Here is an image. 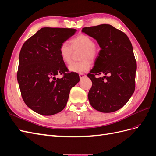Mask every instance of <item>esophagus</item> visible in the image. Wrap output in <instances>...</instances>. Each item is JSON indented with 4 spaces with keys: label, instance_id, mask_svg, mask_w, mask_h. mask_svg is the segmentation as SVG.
Wrapping results in <instances>:
<instances>
[{
    "label": "esophagus",
    "instance_id": "1",
    "mask_svg": "<svg viewBox=\"0 0 156 156\" xmlns=\"http://www.w3.org/2000/svg\"><path fill=\"white\" fill-rule=\"evenodd\" d=\"M85 77H86V75L83 74V73L79 74V78H80L81 79H83V78H85Z\"/></svg>",
    "mask_w": 156,
    "mask_h": 156
}]
</instances>
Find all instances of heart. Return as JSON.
Listing matches in <instances>:
<instances>
[{"label": "heart", "mask_w": 156, "mask_h": 156, "mask_svg": "<svg viewBox=\"0 0 156 156\" xmlns=\"http://www.w3.org/2000/svg\"><path fill=\"white\" fill-rule=\"evenodd\" d=\"M71 46L67 42H63L59 48L60 58L66 64L71 62L73 49H82L80 54L81 61L72 63L69 66V70L77 73H83L88 71L91 67L90 60H94L98 55V50L94 45V40L88 35L80 34L70 40Z\"/></svg>", "instance_id": "b5f03b06"}]
</instances>
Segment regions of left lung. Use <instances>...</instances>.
<instances>
[{"instance_id":"1","label":"left lung","mask_w":156,"mask_h":156,"mask_svg":"<svg viewBox=\"0 0 156 156\" xmlns=\"http://www.w3.org/2000/svg\"><path fill=\"white\" fill-rule=\"evenodd\" d=\"M82 32L95 39L101 48L87 74L93 83L88 94L90 104L102 112L116 111L135 90L137 65L132 44L126 34L110 24L85 27ZM101 74L103 78L96 77Z\"/></svg>"}]
</instances>
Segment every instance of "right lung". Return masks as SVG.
I'll list each match as a JSON object with an SVG mask.
<instances>
[{
	"instance_id": "add662e5",
	"label": "right lung",
	"mask_w": 156,
	"mask_h": 156,
	"mask_svg": "<svg viewBox=\"0 0 156 156\" xmlns=\"http://www.w3.org/2000/svg\"><path fill=\"white\" fill-rule=\"evenodd\" d=\"M77 30L42 28L24 43L19 55L17 80L22 99L32 111L50 116L65 108L70 90L79 81L60 58V45ZM57 74H62L61 79Z\"/></svg>"
}]
</instances>
